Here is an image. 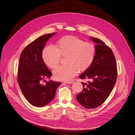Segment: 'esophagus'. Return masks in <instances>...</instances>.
I'll return each mask as SVG.
<instances>
[{"label":"esophagus","instance_id":"obj_1","mask_svg":"<svg viewBox=\"0 0 135 135\" xmlns=\"http://www.w3.org/2000/svg\"><path fill=\"white\" fill-rule=\"evenodd\" d=\"M64 83L66 84H72L73 83V81H65L64 82Z\"/></svg>","mask_w":135,"mask_h":135}]
</instances>
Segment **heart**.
<instances>
[{
  "label": "heart",
  "instance_id": "heart-1",
  "mask_svg": "<svg viewBox=\"0 0 135 135\" xmlns=\"http://www.w3.org/2000/svg\"><path fill=\"white\" fill-rule=\"evenodd\" d=\"M96 54V48L90 42L73 36L60 39L55 48L47 46L42 52V59L49 68L54 69L59 64L61 57H66V66H61L53 71L54 78L60 81H69L78 72L84 71L92 65Z\"/></svg>",
  "mask_w": 135,
  "mask_h": 135
}]
</instances>
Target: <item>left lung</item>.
Returning a JSON list of instances; mask_svg holds the SVG:
<instances>
[{
    "label": "left lung",
    "instance_id": "obj_1",
    "mask_svg": "<svg viewBox=\"0 0 135 135\" xmlns=\"http://www.w3.org/2000/svg\"><path fill=\"white\" fill-rule=\"evenodd\" d=\"M91 39L96 44L94 62L79 76L90 81L82 82L83 90L76 95L78 102L87 109L97 108L104 102L113 90L117 77L116 59L111 48L99 39L91 37Z\"/></svg>",
    "mask_w": 135,
    "mask_h": 135
}]
</instances>
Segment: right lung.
Listing matches in <instances>:
<instances>
[{
	"mask_svg": "<svg viewBox=\"0 0 135 135\" xmlns=\"http://www.w3.org/2000/svg\"><path fill=\"white\" fill-rule=\"evenodd\" d=\"M56 33L42 35L28 45L21 53L18 69V82L26 99L33 105L41 107L54 98L60 82L47 81L52 76L42 59L47 40Z\"/></svg>",
	"mask_w": 135,
	"mask_h": 135,
	"instance_id": "add662e5",
	"label": "right lung"
}]
</instances>
